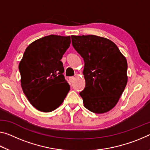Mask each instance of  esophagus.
I'll use <instances>...</instances> for the list:
<instances>
[{
	"label": "esophagus",
	"instance_id": "34e87169",
	"mask_svg": "<svg viewBox=\"0 0 150 150\" xmlns=\"http://www.w3.org/2000/svg\"><path fill=\"white\" fill-rule=\"evenodd\" d=\"M75 77H69V81L71 83H72L73 81V80H74Z\"/></svg>",
	"mask_w": 150,
	"mask_h": 150
}]
</instances>
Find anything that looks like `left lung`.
<instances>
[{
    "instance_id": "obj_1",
    "label": "left lung",
    "mask_w": 150,
    "mask_h": 150,
    "mask_svg": "<svg viewBox=\"0 0 150 150\" xmlns=\"http://www.w3.org/2000/svg\"><path fill=\"white\" fill-rule=\"evenodd\" d=\"M72 45L83 59L85 87L79 93L84 106L96 113L115 107L127 82L126 59L114 42L96 35L71 36Z\"/></svg>"
}]
</instances>
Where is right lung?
Listing matches in <instances>:
<instances>
[{"label": "right lung", "instance_id": "right-lung-1", "mask_svg": "<svg viewBox=\"0 0 150 150\" xmlns=\"http://www.w3.org/2000/svg\"><path fill=\"white\" fill-rule=\"evenodd\" d=\"M71 37L51 35L30 44L18 65L21 86L31 105L42 112L53 111L70 89L61 59Z\"/></svg>", "mask_w": 150, "mask_h": 150}]
</instances>
